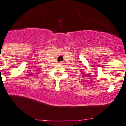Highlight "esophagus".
Returning a JSON list of instances; mask_svg holds the SVG:
<instances>
[{
	"label": "esophagus",
	"instance_id": "34e87169",
	"mask_svg": "<svg viewBox=\"0 0 126 126\" xmlns=\"http://www.w3.org/2000/svg\"><path fill=\"white\" fill-rule=\"evenodd\" d=\"M59 64H63V63L62 62H60V63H59Z\"/></svg>",
	"mask_w": 126,
	"mask_h": 126
}]
</instances>
